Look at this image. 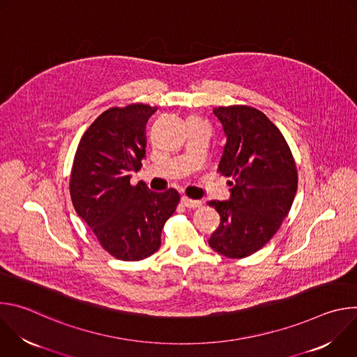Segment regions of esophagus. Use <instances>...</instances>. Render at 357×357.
I'll list each match as a JSON object with an SVG mask.
<instances>
[{
    "label": "esophagus",
    "mask_w": 357,
    "mask_h": 357,
    "mask_svg": "<svg viewBox=\"0 0 357 357\" xmlns=\"http://www.w3.org/2000/svg\"><path fill=\"white\" fill-rule=\"evenodd\" d=\"M181 202H182L183 206H186V208H189V209H196V208H200V206H202V202H200V200H193V199H189V197H186V196H183V197L181 199Z\"/></svg>",
    "instance_id": "obj_1"
}]
</instances>
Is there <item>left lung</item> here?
<instances>
[{"instance_id":"left-lung-1","label":"left lung","mask_w":357,"mask_h":357,"mask_svg":"<svg viewBox=\"0 0 357 357\" xmlns=\"http://www.w3.org/2000/svg\"><path fill=\"white\" fill-rule=\"evenodd\" d=\"M227 142L218 171L230 178V200H211L220 225L209 245L227 259L263 248L288 216L298 188L289 145L267 116L250 106L213 110Z\"/></svg>"}]
</instances>
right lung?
Masks as SVG:
<instances>
[{"mask_svg": "<svg viewBox=\"0 0 357 357\" xmlns=\"http://www.w3.org/2000/svg\"><path fill=\"white\" fill-rule=\"evenodd\" d=\"M157 112L134 103L101 113L77 145L70 172V197L77 215L100 245L123 261L149 257L179 203L175 189L157 193L144 182L131 185L145 157L148 119Z\"/></svg>", "mask_w": 357, "mask_h": 357, "instance_id": "add662e5", "label": "right lung"}]
</instances>
